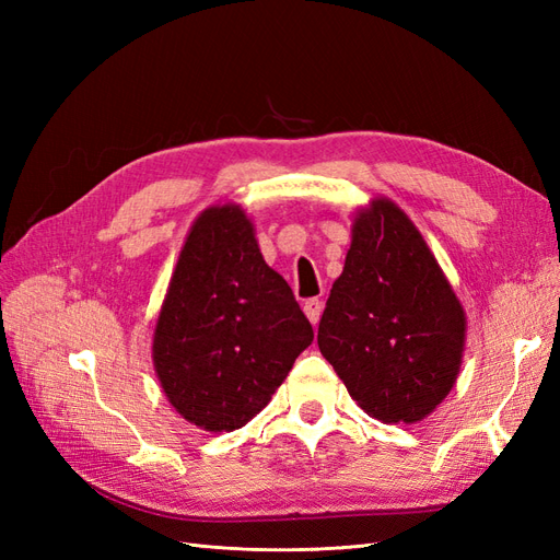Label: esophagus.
<instances>
[{
  "mask_svg": "<svg viewBox=\"0 0 560 560\" xmlns=\"http://www.w3.org/2000/svg\"><path fill=\"white\" fill-rule=\"evenodd\" d=\"M303 313H306V317L311 319V325L315 327L319 322V313H322V301L319 299H308L306 303H303Z\"/></svg>",
  "mask_w": 560,
  "mask_h": 560,
  "instance_id": "esophagus-1",
  "label": "esophagus"
}]
</instances>
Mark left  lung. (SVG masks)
<instances>
[{
    "label": "left lung",
    "instance_id": "1",
    "mask_svg": "<svg viewBox=\"0 0 560 560\" xmlns=\"http://www.w3.org/2000/svg\"><path fill=\"white\" fill-rule=\"evenodd\" d=\"M465 311L420 231L393 200L352 219L343 273L317 346L364 413L418 422L446 399L465 350Z\"/></svg>",
    "mask_w": 560,
    "mask_h": 560
}]
</instances>
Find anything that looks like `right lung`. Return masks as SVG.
<instances>
[{"mask_svg": "<svg viewBox=\"0 0 560 560\" xmlns=\"http://www.w3.org/2000/svg\"><path fill=\"white\" fill-rule=\"evenodd\" d=\"M313 343V327L270 268L241 206L194 222L154 329V369L175 411L208 432L257 416Z\"/></svg>", "mask_w": 560, "mask_h": 560, "instance_id": "right-lung-1", "label": "right lung"}]
</instances>
